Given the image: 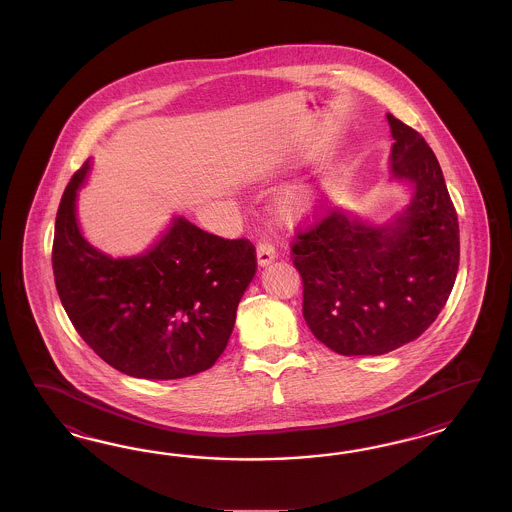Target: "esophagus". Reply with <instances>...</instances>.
Masks as SVG:
<instances>
[{"mask_svg": "<svg viewBox=\"0 0 512 512\" xmlns=\"http://www.w3.org/2000/svg\"><path fill=\"white\" fill-rule=\"evenodd\" d=\"M274 259H276V248L268 242H261L257 246V263L266 266V264L272 263Z\"/></svg>", "mask_w": 512, "mask_h": 512, "instance_id": "34e87169", "label": "esophagus"}]
</instances>
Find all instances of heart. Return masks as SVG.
<instances>
[{
  "label": "heart",
  "mask_w": 512,
  "mask_h": 512,
  "mask_svg": "<svg viewBox=\"0 0 512 512\" xmlns=\"http://www.w3.org/2000/svg\"><path fill=\"white\" fill-rule=\"evenodd\" d=\"M315 191L310 186L296 184V186L285 187L276 201H274V210L281 219L293 221L298 217L308 216L313 206H315Z\"/></svg>",
  "instance_id": "heart-1"
}]
</instances>
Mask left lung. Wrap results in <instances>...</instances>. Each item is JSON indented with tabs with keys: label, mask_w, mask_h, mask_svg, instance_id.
<instances>
[{
	"label": "left lung",
	"mask_w": 512,
	"mask_h": 512,
	"mask_svg": "<svg viewBox=\"0 0 512 512\" xmlns=\"http://www.w3.org/2000/svg\"><path fill=\"white\" fill-rule=\"evenodd\" d=\"M390 180L411 199L387 223L336 208L298 234L293 263L304 283L302 313L313 336L343 357L385 355L434 323L460 261V229L428 142L387 114Z\"/></svg>",
	"instance_id": "1"
}]
</instances>
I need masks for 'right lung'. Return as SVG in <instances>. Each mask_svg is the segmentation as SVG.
<instances>
[{"instance_id":"1","label":"right lung","mask_w":512,"mask_h":512,"mask_svg":"<svg viewBox=\"0 0 512 512\" xmlns=\"http://www.w3.org/2000/svg\"><path fill=\"white\" fill-rule=\"evenodd\" d=\"M90 171L88 159L65 187L52 246L56 289L80 338L139 379H182L212 368L255 276L253 244L174 216L144 253L110 257L78 225V189Z\"/></svg>"}]
</instances>
